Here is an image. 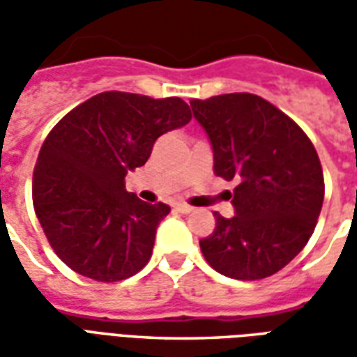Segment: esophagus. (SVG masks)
Masks as SVG:
<instances>
[{
	"mask_svg": "<svg viewBox=\"0 0 357 357\" xmlns=\"http://www.w3.org/2000/svg\"><path fill=\"white\" fill-rule=\"evenodd\" d=\"M176 210H178L179 214H191L193 212V206H189V204H176Z\"/></svg>",
	"mask_w": 357,
	"mask_h": 357,
	"instance_id": "obj_1",
	"label": "esophagus"
}]
</instances>
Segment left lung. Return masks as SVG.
Instances as JSON below:
<instances>
[{"label": "left lung", "mask_w": 357, "mask_h": 357, "mask_svg": "<svg viewBox=\"0 0 357 357\" xmlns=\"http://www.w3.org/2000/svg\"><path fill=\"white\" fill-rule=\"evenodd\" d=\"M191 109L212 145L214 174L239 181L235 216L214 214L216 229L201 239L202 255L231 279L273 275L315 229L325 195L319 156L298 124L258 95L195 99Z\"/></svg>", "instance_id": "left-lung-1"}]
</instances>
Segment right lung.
I'll use <instances>...</instances> for the list:
<instances>
[{
  "label": "right lung",
  "instance_id": "right-lung-1",
  "mask_svg": "<svg viewBox=\"0 0 357 357\" xmlns=\"http://www.w3.org/2000/svg\"><path fill=\"white\" fill-rule=\"evenodd\" d=\"M191 120L183 99L105 91L78 105L43 141L32 181L36 216L53 250L95 281H122L147 266L170 206L128 193L126 174L155 141Z\"/></svg>",
  "mask_w": 357,
  "mask_h": 357
}]
</instances>
